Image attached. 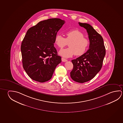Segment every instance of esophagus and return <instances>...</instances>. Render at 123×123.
I'll list each match as a JSON object with an SVG mask.
<instances>
[{"label":"esophagus","instance_id":"34e87169","mask_svg":"<svg viewBox=\"0 0 123 123\" xmlns=\"http://www.w3.org/2000/svg\"><path fill=\"white\" fill-rule=\"evenodd\" d=\"M61 60H62V62H67V59L64 58L63 57L61 58Z\"/></svg>","mask_w":123,"mask_h":123}]
</instances>
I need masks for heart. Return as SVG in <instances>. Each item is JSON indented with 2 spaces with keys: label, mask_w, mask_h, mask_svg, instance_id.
<instances>
[{
  "label": "heart",
  "mask_w": 123,
  "mask_h": 123,
  "mask_svg": "<svg viewBox=\"0 0 123 123\" xmlns=\"http://www.w3.org/2000/svg\"><path fill=\"white\" fill-rule=\"evenodd\" d=\"M66 38L57 34L55 37V43L60 49H62L68 43V48L61 49L59 51L61 56L68 58L75 55L81 56L85 54L88 48L89 42L85 38V35L78 30H70L66 33Z\"/></svg>",
  "instance_id": "obj_1"
}]
</instances>
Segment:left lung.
I'll return each instance as SVG.
<instances>
[{
	"mask_svg": "<svg viewBox=\"0 0 123 123\" xmlns=\"http://www.w3.org/2000/svg\"><path fill=\"white\" fill-rule=\"evenodd\" d=\"M87 30L90 40L89 49L84 55L73 60V68L70 76L77 82H85L93 79L102 68L105 55L103 37L91 25L79 23Z\"/></svg>",
	"mask_w": 123,
	"mask_h": 123,
	"instance_id": "8db88e82",
	"label": "left lung"
}]
</instances>
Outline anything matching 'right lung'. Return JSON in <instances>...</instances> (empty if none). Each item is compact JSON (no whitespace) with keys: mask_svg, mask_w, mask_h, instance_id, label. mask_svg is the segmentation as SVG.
I'll return each instance as SVG.
<instances>
[{"mask_svg":"<svg viewBox=\"0 0 123 123\" xmlns=\"http://www.w3.org/2000/svg\"><path fill=\"white\" fill-rule=\"evenodd\" d=\"M64 23L60 18H50L27 30L20 49L23 67L32 80L42 83L49 81L61 62L54 43L57 32Z\"/></svg>","mask_w":123,"mask_h":123,"instance_id":"add662e5","label":"right lung"}]
</instances>
